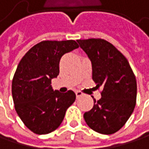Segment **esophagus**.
Wrapping results in <instances>:
<instances>
[{
	"mask_svg": "<svg viewBox=\"0 0 149 149\" xmlns=\"http://www.w3.org/2000/svg\"><path fill=\"white\" fill-rule=\"evenodd\" d=\"M83 95H84V94H83V92H81L80 91H76V96H77V98H79V97H81Z\"/></svg>",
	"mask_w": 149,
	"mask_h": 149,
	"instance_id": "1",
	"label": "esophagus"
}]
</instances>
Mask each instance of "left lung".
<instances>
[{"instance_id": "1", "label": "left lung", "mask_w": 149, "mask_h": 149, "mask_svg": "<svg viewBox=\"0 0 149 149\" xmlns=\"http://www.w3.org/2000/svg\"><path fill=\"white\" fill-rule=\"evenodd\" d=\"M92 65V79L102 97L94 100L93 108L84 114L87 125L94 131L111 134L121 130L133 113L137 84L127 58L114 45L103 39L78 40Z\"/></svg>"}]
</instances>
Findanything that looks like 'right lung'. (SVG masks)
I'll return each instance as SVG.
<instances>
[{
	"label": "right lung",
	"mask_w": 149,
	"mask_h": 149,
	"mask_svg": "<svg viewBox=\"0 0 149 149\" xmlns=\"http://www.w3.org/2000/svg\"><path fill=\"white\" fill-rule=\"evenodd\" d=\"M78 47L75 40H44L33 46L19 61L13 82L15 108L23 123L37 134H49L64 120L74 103L72 91H53L52 79L59 73L61 57Z\"/></svg>",
	"instance_id": "obj_1"
}]
</instances>
